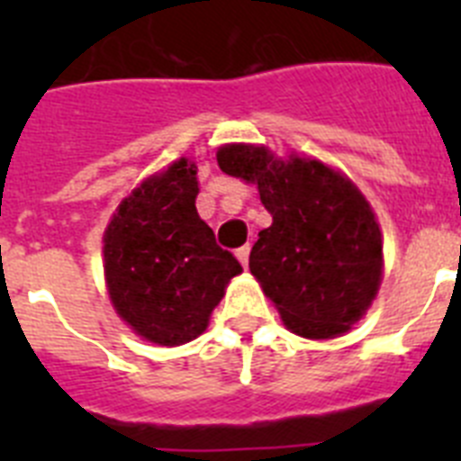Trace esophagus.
I'll list each match as a JSON object with an SVG mask.
<instances>
[{
	"instance_id": "34e87169",
	"label": "esophagus",
	"mask_w": 461,
	"mask_h": 461,
	"mask_svg": "<svg viewBox=\"0 0 461 461\" xmlns=\"http://www.w3.org/2000/svg\"><path fill=\"white\" fill-rule=\"evenodd\" d=\"M249 251H251L249 244H244V247H240V249L235 251V256H238V260H240V263H242L244 267L249 266Z\"/></svg>"
}]
</instances>
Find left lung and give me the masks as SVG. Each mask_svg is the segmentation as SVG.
I'll use <instances>...</instances> for the list:
<instances>
[{
    "label": "left lung",
    "instance_id": "8db88e82",
    "mask_svg": "<svg viewBox=\"0 0 461 461\" xmlns=\"http://www.w3.org/2000/svg\"><path fill=\"white\" fill-rule=\"evenodd\" d=\"M226 175L258 185L272 226L260 230L249 270L291 332L337 337L360 319L381 284V230L365 195L316 158H275L266 148L226 145Z\"/></svg>",
    "mask_w": 461,
    "mask_h": 461
}]
</instances>
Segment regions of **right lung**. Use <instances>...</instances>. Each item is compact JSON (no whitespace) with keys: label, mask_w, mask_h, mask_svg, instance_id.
Wrapping results in <instances>:
<instances>
[{"label":"right lung","mask_w":461,"mask_h":461,"mask_svg":"<svg viewBox=\"0 0 461 461\" xmlns=\"http://www.w3.org/2000/svg\"><path fill=\"white\" fill-rule=\"evenodd\" d=\"M195 164L180 158L124 198L104 238L105 281L138 335L180 346L207 328L223 288L242 272L195 212Z\"/></svg>","instance_id":"right-lung-1"}]
</instances>
